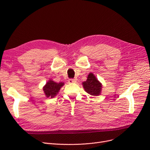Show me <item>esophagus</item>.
<instances>
[{
	"mask_svg": "<svg viewBox=\"0 0 150 150\" xmlns=\"http://www.w3.org/2000/svg\"><path fill=\"white\" fill-rule=\"evenodd\" d=\"M68 82H69V83H74L76 82V80L74 79H69V80H68Z\"/></svg>",
	"mask_w": 150,
	"mask_h": 150,
	"instance_id": "esophagus-1",
	"label": "esophagus"
}]
</instances>
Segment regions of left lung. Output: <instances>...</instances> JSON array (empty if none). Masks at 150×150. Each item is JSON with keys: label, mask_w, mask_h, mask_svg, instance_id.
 Returning <instances> with one entry per match:
<instances>
[{"label": "left lung", "mask_w": 150, "mask_h": 150, "mask_svg": "<svg viewBox=\"0 0 150 150\" xmlns=\"http://www.w3.org/2000/svg\"><path fill=\"white\" fill-rule=\"evenodd\" d=\"M85 91L92 96H98L100 94L102 85L99 82L96 77L92 73H90L88 79L83 83Z\"/></svg>", "instance_id": "8db88e82"}]
</instances>
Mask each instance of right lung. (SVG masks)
<instances>
[{"mask_svg": "<svg viewBox=\"0 0 150 150\" xmlns=\"http://www.w3.org/2000/svg\"><path fill=\"white\" fill-rule=\"evenodd\" d=\"M64 85L63 83H57L54 82L53 81L49 80V82L47 83L46 86L44 87V91L46 96L47 98H53L56 96L60 90L61 88Z\"/></svg>", "mask_w": 150, "mask_h": 150, "instance_id": "add662e5", "label": "right lung"}]
</instances>
